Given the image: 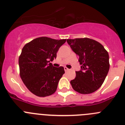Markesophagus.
I'll return each instance as SVG.
<instances>
[{
    "label": "esophagus",
    "mask_w": 125,
    "mask_h": 125,
    "mask_svg": "<svg viewBox=\"0 0 125 125\" xmlns=\"http://www.w3.org/2000/svg\"><path fill=\"white\" fill-rule=\"evenodd\" d=\"M64 70H65V72H67V71H68V70H69V69H68V68H66V66H65V67H64Z\"/></svg>",
    "instance_id": "esophagus-1"
}]
</instances>
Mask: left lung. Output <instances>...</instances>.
<instances>
[{
	"instance_id": "8db88e82",
	"label": "left lung",
	"mask_w": 125,
	"mask_h": 125,
	"mask_svg": "<svg viewBox=\"0 0 125 125\" xmlns=\"http://www.w3.org/2000/svg\"><path fill=\"white\" fill-rule=\"evenodd\" d=\"M66 41L81 65V70L76 72V78L70 81L73 89L83 94L94 93L102 86L109 70L108 52L101 43L89 38Z\"/></svg>"
}]
</instances>
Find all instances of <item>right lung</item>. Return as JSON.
<instances>
[{"instance_id":"1","label":"right lung","mask_w":125,"mask_h":125,"mask_svg":"<svg viewBox=\"0 0 125 125\" xmlns=\"http://www.w3.org/2000/svg\"><path fill=\"white\" fill-rule=\"evenodd\" d=\"M66 39L57 40L40 37L24 45L19 57L20 75L30 92L39 97H46L56 91L64 68H56L50 63Z\"/></svg>"}]
</instances>
